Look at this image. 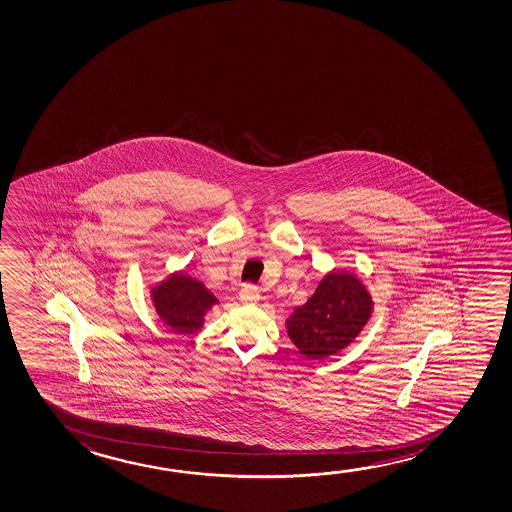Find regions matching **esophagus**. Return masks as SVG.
Here are the masks:
<instances>
[{
	"label": "esophagus",
	"instance_id": "1",
	"mask_svg": "<svg viewBox=\"0 0 512 512\" xmlns=\"http://www.w3.org/2000/svg\"><path fill=\"white\" fill-rule=\"evenodd\" d=\"M238 300H240V304L252 306V304H256L260 300V290L256 286L245 284L244 288L238 291Z\"/></svg>",
	"mask_w": 512,
	"mask_h": 512
}]
</instances>
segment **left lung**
Returning <instances> with one entry per match:
<instances>
[{
	"label": "left lung",
	"mask_w": 512,
	"mask_h": 512,
	"mask_svg": "<svg viewBox=\"0 0 512 512\" xmlns=\"http://www.w3.org/2000/svg\"><path fill=\"white\" fill-rule=\"evenodd\" d=\"M373 307V297L357 275L328 272L313 297L290 314L286 332L304 359H327L359 337Z\"/></svg>",
	"instance_id": "8db88e82"
}]
</instances>
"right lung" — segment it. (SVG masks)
<instances>
[{"mask_svg":"<svg viewBox=\"0 0 512 512\" xmlns=\"http://www.w3.org/2000/svg\"><path fill=\"white\" fill-rule=\"evenodd\" d=\"M152 306L166 327L175 334H192L205 325L206 313L217 298L203 284L184 272H173L150 290Z\"/></svg>","mask_w":512,"mask_h":512,"instance_id":"add662e5","label":"right lung"}]
</instances>
